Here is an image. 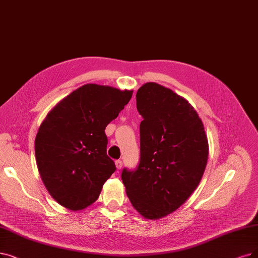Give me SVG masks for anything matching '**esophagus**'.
Masks as SVG:
<instances>
[{"instance_id":"obj_1","label":"esophagus","mask_w":258,"mask_h":258,"mask_svg":"<svg viewBox=\"0 0 258 258\" xmlns=\"http://www.w3.org/2000/svg\"><path fill=\"white\" fill-rule=\"evenodd\" d=\"M115 166L117 169H120L122 167V162L120 160H116L115 161Z\"/></svg>"}]
</instances>
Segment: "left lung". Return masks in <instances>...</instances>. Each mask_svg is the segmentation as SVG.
<instances>
[{
	"mask_svg": "<svg viewBox=\"0 0 258 258\" xmlns=\"http://www.w3.org/2000/svg\"><path fill=\"white\" fill-rule=\"evenodd\" d=\"M141 158L123 168L128 198L143 217L160 219L179 209L198 186L209 158V142L189 102L156 82L137 93Z\"/></svg>",
	"mask_w": 258,
	"mask_h": 258,
	"instance_id": "8db88e82",
	"label": "left lung"
}]
</instances>
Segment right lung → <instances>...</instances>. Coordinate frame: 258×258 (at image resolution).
I'll return each mask as SVG.
<instances>
[{"instance_id": "right-lung-1", "label": "right lung", "mask_w": 258, "mask_h": 258, "mask_svg": "<svg viewBox=\"0 0 258 258\" xmlns=\"http://www.w3.org/2000/svg\"><path fill=\"white\" fill-rule=\"evenodd\" d=\"M133 91L88 84L51 109L35 140L38 170L60 205L80 211L94 203L115 171L107 156L105 129L118 116Z\"/></svg>"}]
</instances>
